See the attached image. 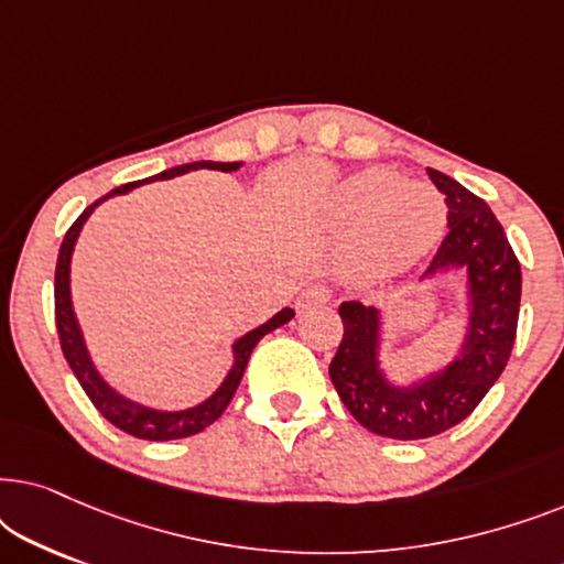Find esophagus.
<instances>
[{"instance_id":"esophagus-1","label":"esophagus","mask_w":564,"mask_h":564,"mask_svg":"<svg viewBox=\"0 0 564 564\" xmlns=\"http://www.w3.org/2000/svg\"><path fill=\"white\" fill-rule=\"evenodd\" d=\"M328 300H330L328 288H323V284L313 282V284H307V288L300 290V295L295 300V307H297V313H305V311H311V307H318L323 303H328Z\"/></svg>"}]
</instances>
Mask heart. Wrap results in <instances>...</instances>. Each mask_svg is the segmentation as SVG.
I'll use <instances>...</instances> for the list:
<instances>
[{
    "instance_id": "heart-1",
    "label": "heart",
    "mask_w": 564,
    "mask_h": 564,
    "mask_svg": "<svg viewBox=\"0 0 564 564\" xmlns=\"http://www.w3.org/2000/svg\"><path fill=\"white\" fill-rule=\"evenodd\" d=\"M328 223L351 230L341 251V274L372 284L413 267L438 241L446 205L429 184L405 182L388 169H367L346 180L328 205Z\"/></svg>"
}]
</instances>
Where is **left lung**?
Listing matches in <instances>:
<instances>
[{"mask_svg": "<svg viewBox=\"0 0 564 564\" xmlns=\"http://www.w3.org/2000/svg\"><path fill=\"white\" fill-rule=\"evenodd\" d=\"M446 195L449 234L421 280L462 272L467 276V330L449 365L419 382L395 384L380 367L382 315L349 300L338 307L344 338L330 359V382L361 426L377 436L429 438L457 426L480 405L508 365L521 305V264L506 230L485 199L457 180L429 169Z\"/></svg>", "mask_w": 564, "mask_h": 564, "instance_id": "left-lung-1", "label": "left lung"}]
</instances>
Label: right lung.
<instances>
[{"mask_svg":"<svg viewBox=\"0 0 564 564\" xmlns=\"http://www.w3.org/2000/svg\"><path fill=\"white\" fill-rule=\"evenodd\" d=\"M197 169L236 172V169H241V161H192V164L172 166L166 169V172L153 174L149 180L120 184V187L107 192L105 197H99L97 203H91L87 210L74 220V226L66 230L64 243H61V251H58V261H56V328H58L61 349H64L68 367H72L76 380H79V384L89 395L91 403H95L97 411L102 413L112 426H118L120 431H126V434L135 438H145V442H172V438L199 434V431L218 421L223 411L228 408L230 398L236 395V388L238 382H241L246 365H249L253 346H257L267 334H272L274 328H280L288 321H292V315H295V311H290V307H282L274 318H269L267 323H261L259 328H253L246 336L238 338L234 344V367H230L226 380H223L220 388L215 390L210 398L203 400V403L195 408H187V411H156V408H145L141 403H135V400L120 395L118 390H112L110 384L102 380V375L97 372L95 361H91L87 351V344H84L79 321H76V313L72 305V288H68V284H72L68 282V274H72V253H74L76 238H79L84 223H87L91 210H95L99 203H105L107 197L126 195V192L141 187L145 182L174 180V176L197 172Z\"/></svg>","mask_w":564,"mask_h":564,"instance_id":"right-lung-1","label":"right lung"}]
</instances>
